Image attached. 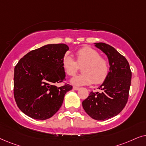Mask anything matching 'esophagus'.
I'll return each instance as SVG.
<instances>
[{
  "label": "esophagus",
  "instance_id": "esophagus-1",
  "mask_svg": "<svg viewBox=\"0 0 146 146\" xmlns=\"http://www.w3.org/2000/svg\"><path fill=\"white\" fill-rule=\"evenodd\" d=\"M73 89H74V90H79V87H75V86H73Z\"/></svg>",
  "mask_w": 146,
  "mask_h": 146
}]
</instances>
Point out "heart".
I'll return each mask as SVG.
<instances>
[{
    "label": "heart",
    "instance_id": "1",
    "mask_svg": "<svg viewBox=\"0 0 146 146\" xmlns=\"http://www.w3.org/2000/svg\"><path fill=\"white\" fill-rule=\"evenodd\" d=\"M76 61L70 55L64 56L62 66L66 74L73 76L81 67V75L71 79V83L75 85H87L93 83L99 85L104 83L110 73L108 60L101 56L98 50L90 46H84L75 53Z\"/></svg>",
    "mask_w": 146,
    "mask_h": 146
}]
</instances>
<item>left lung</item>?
Returning <instances> with one entry per match:
<instances>
[{
  "mask_svg": "<svg viewBox=\"0 0 146 146\" xmlns=\"http://www.w3.org/2000/svg\"><path fill=\"white\" fill-rule=\"evenodd\" d=\"M96 46L108 56L110 73L100 87L102 91H91L82 105L91 118L105 121L117 115L125 108L129 98L131 71L127 59L115 48L104 42H98Z\"/></svg>",
  "mask_w": 146,
  "mask_h": 146,
  "instance_id": "1",
  "label": "left lung"
}]
</instances>
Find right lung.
<instances>
[{
	"mask_svg": "<svg viewBox=\"0 0 146 146\" xmlns=\"http://www.w3.org/2000/svg\"><path fill=\"white\" fill-rule=\"evenodd\" d=\"M69 50L63 43L46 44L33 50L19 60L15 67L14 98L18 108L29 117L44 120L57 112L65 93L73 87L65 80L62 66Z\"/></svg>",
	"mask_w": 146,
	"mask_h": 146,
	"instance_id": "add662e5",
	"label": "right lung"
}]
</instances>
